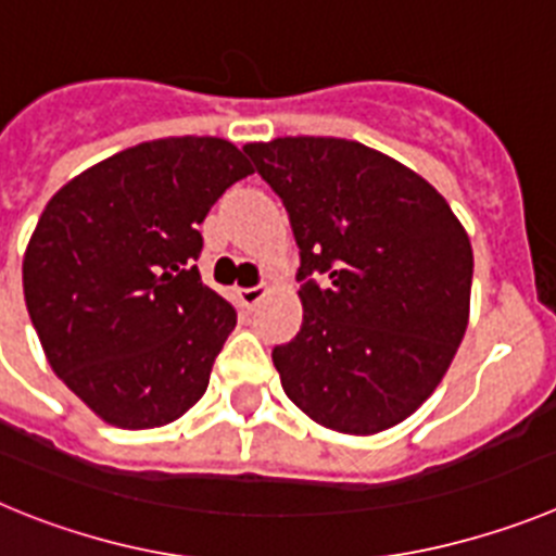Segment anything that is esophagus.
<instances>
[{
	"instance_id": "34e87169",
	"label": "esophagus",
	"mask_w": 556,
	"mask_h": 556,
	"mask_svg": "<svg viewBox=\"0 0 556 556\" xmlns=\"http://www.w3.org/2000/svg\"><path fill=\"white\" fill-rule=\"evenodd\" d=\"M239 303H242L244 308H253V306H258V301H262L264 294H267V287H244V289H239Z\"/></svg>"
}]
</instances>
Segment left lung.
Wrapping results in <instances>:
<instances>
[{
	"instance_id": "obj_1",
	"label": "left lung",
	"mask_w": 556,
	"mask_h": 556,
	"mask_svg": "<svg viewBox=\"0 0 556 556\" xmlns=\"http://www.w3.org/2000/svg\"><path fill=\"white\" fill-rule=\"evenodd\" d=\"M242 150L301 248L303 326L273 348L283 392L345 434L401 424L468 328V233L434 186L358 141L287 136Z\"/></svg>"
}]
</instances>
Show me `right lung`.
Listing matches in <instances>:
<instances>
[{
	"mask_svg": "<svg viewBox=\"0 0 556 556\" xmlns=\"http://www.w3.org/2000/svg\"><path fill=\"white\" fill-rule=\"evenodd\" d=\"M253 166L211 136L144 141L68 180L24 253L49 367L119 429L178 420L208 387L236 308L200 278V223Z\"/></svg>",
	"mask_w": 556,
	"mask_h": 556,
	"instance_id": "right-lung-1",
	"label": "right lung"
}]
</instances>
